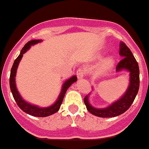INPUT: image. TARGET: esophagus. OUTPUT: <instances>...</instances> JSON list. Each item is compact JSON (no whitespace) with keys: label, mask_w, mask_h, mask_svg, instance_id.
<instances>
[{"label":"esophagus","mask_w":149,"mask_h":149,"mask_svg":"<svg viewBox=\"0 0 149 149\" xmlns=\"http://www.w3.org/2000/svg\"><path fill=\"white\" fill-rule=\"evenodd\" d=\"M84 74H85V71H84V68H78V69H77V78H78L79 80L82 79L83 77H84Z\"/></svg>","instance_id":"1"}]
</instances>
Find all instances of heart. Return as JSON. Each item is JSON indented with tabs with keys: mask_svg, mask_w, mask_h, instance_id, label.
I'll return each instance as SVG.
<instances>
[{
	"mask_svg": "<svg viewBox=\"0 0 149 149\" xmlns=\"http://www.w3.org/2000/svg\"><path fill=\"white\" fill-rule=\"evenodd\" d=\"M114 65V59L111 56L110 57H107V59H105L101 65V72H108L109 70H110L112 68V67Z\"/></svg>",
	"mask_w": 149,
	"mask_h": 149,
	"instance_id": "heart-1",
	"label": "heart"
}]
</instances>
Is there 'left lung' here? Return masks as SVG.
I'll use <instances>...</instances> for the list:
<instances>
[{
    "label": "left lung",
    "instance_id": "8db88e82",
    "mask_svg": "<svg viewBox=\"0 0 149 149\" xmlns=\"http://www.w3.org/2000/svg\"><path fill=\"white\" fill-rule=\"evenodd\" d=\"M119 55L123 58L118 63L116 71L119 72L124 70L129 72L128 86L120 98L104 108L94 107L89 102V95H87L84 98V103L88 111L96 116L111 118L124 113L132 104L138 93L139 87V65L131 50L123 42L119 44Z\"/></svg>",
    "mask_w": 149,
    "mask_h": 149
}]
</instances>
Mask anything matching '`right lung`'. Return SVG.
<instances>
[{"mask_svg":"<svg viewBox=\"0 0 149 149\" xmlns=\"http://www.w3.org/2000/svg\"><path fill=\"white\" fill-rule=\"evenodd\" d=\"M42 42V39H38V40H31L27 43L24 46L23 48L22 49L20 52V54L15 59L13 63V67L11 68V72H10V89H11L12 94L13 95V98L16 101L18 106L20 107L21 110H23L24 113L29 114L30 116L36 117H46L48 116H51L52 114L55 113L58 111L60 108V106L62 104L63 100L64 98L65 93H66L67 89L68 87H70L71 85L74 84V82L77 81V77L76 75H73L70 78L67 79L66 81H64L62 86L61 91L59 95L58 98L56 99L54 103L49 107H41L37 106V105H34L32 104L29 103L27 101L22 98V96L18 91V89L16 87V84H15V76H16L17 69L18 66L19 65L21 60L22 59L24 54H25L30 48L31 46L34 45L36 44Z\"/></svg>","mask_w":149,"mask_h":149,"instance_id":"add662e5","label":"right lung"}]
</instances>
